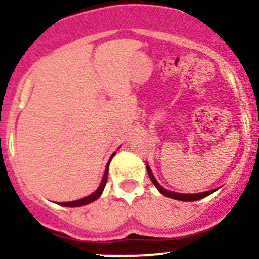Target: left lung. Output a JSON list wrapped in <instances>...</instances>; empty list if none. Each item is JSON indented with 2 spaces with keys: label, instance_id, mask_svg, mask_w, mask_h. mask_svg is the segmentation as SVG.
<instances>
[{
  "label": "left lung",
  "instance_id": "8db88e82",
  "mask_svg": "<svg viewBox=\"0 0 259 259\" xmlns=\"http://www.w3.org/2000/svg\"><path fill=\"white\" fill-rule=\"evenodd\" d=\"M146 170H148L149 178H150L151 182H153V184L155 185L156 189H158L161 194L165 195V197L173 198V199H177V200H183V202H193V200H198V199H202V198H204V197H208V195L211 194V193H214L217 190V189L208 190V192L197 193V194H180V193H174V192H170V190L164 189L163 187H160V184H159V183L156 182V179L154 178L153 173H151L150 168H149L148 165H146Z\"/></svg>",
  "mask_w": 259,
  "mask_h": 259
}]
</instances>
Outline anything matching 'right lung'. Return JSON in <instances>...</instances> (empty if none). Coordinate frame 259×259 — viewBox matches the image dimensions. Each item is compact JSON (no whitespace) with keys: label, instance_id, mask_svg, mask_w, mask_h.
<instances>
[{"label":"right lung","instance_id":"add662e5","mask_svg":"<svg viewBox=\"0 0 259 259\" xmlns=\"http://www.w3.org/2000/svg\"><path fill=\"white\" fill-rule=\"evenodd\" d=\"M115 155V153L111 155V158L109 159V163L108 165H106V169H105V174H104V178L101 180L100 183V187L98 188V190L96 192H94L93 194L89 195V197H85L82 198V199H79V200H75V202H66V203H59L60 205H62V207H81V205H86L89 204V203L94 202V200L98 199L99 197L101 195V193H103L104 188H105V184H106V179H108V170H109V164H110V160L113 159V156Z\"/></svg>","mask_w":259,"mask_h":259}]
</instances>
